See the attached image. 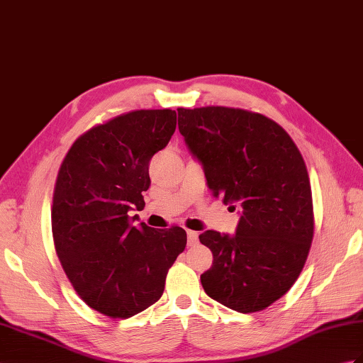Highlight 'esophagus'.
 I'll return each mask as SVG.
<instances>
[{"label":"esophagus","instance_id":"esophagus-1","mask_svg":"<svg viewBox=\"0 0 363 363\" xmlns=\"http://www.w3.org/2000/svg\"><path fill=\"white\" fill-rule=\"evenodd\" d=\"M187 238H189V244L193 246V244L198 242V232L195 230H187Z\"/></svg>","mask_w":363,"mask_h":363}]
</instances>
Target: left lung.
Segmentation results:
<instances>
[{
  "mask_svg": "<svg viewBox=\"0 0 363 363\" xmlns=\"http://www.w3.org/2000/svg\"><path fill=\"white\" fill-rule=\"evenodd\" d=\"M178 126L213 196L241 210L233 237L199 235L213 254L202 288L238 313L263 311L297 281L313 242V193L303 156L280 125L247 109L178 108Z\"/></svg>",
  "mask_w": 363,
  "mask_h": 363,
  "instance_id": "1",
  "label": "left lung"
}]
</instances>
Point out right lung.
I'll use <instances>...</instances> for the list:
<instances>
[{"mask_svg":"<svg viewBox=\"0 0 363 363\" xmlns=\"http://www.w3.org/2000/svg\"><path fill=\"white\" fill-rule=\"evenodd\" d=\"M176 130L172 109H136L75 139L57 174L52 237L77 296L97 313L128 318L161 298L168 269L184 252L179 225L130 224L145 207L148 164Z\"/></svg>","mask_w":363,"mask_h":363,"instance_id":"add662e5","label":"right lung"}]
</instances>
